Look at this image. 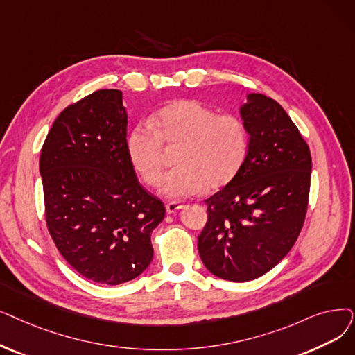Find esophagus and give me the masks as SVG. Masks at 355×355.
Segmentation results:
<instances>
[{
	"label": "esophagus",
	"mask_w": 355,
	"mask_h": 355,
	"mask_svg": "<svg viewBox=\"0 0 355 355\" xmlns=\"http://www.w3.org/2000/svg\"><path fill=\"white\" fill-rule=\"evenodd\" d=\"M165 209H166V213L174 214V213H177L180 209H182V205H181L180 202H171V203H168V205L165 206Z\"/></svg>",
	"instance_id": "esophagus-1"
}]
</instances>
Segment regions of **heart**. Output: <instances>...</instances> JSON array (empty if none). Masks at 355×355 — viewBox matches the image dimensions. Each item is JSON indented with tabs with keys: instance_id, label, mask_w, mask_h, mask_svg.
<instances>
[{
	"instance_id": "heart-1",
	"label": "heart",
	"mask_w": 355,
	"mask_h": 355,
	"mask_svg": "<svg viewBox=\"0 0 355 355\" xmlns=\"http://www.w3.org/2000/svg\"><path fill=\"white\" fill-rule=\"evenodd\" d=\"M149 126H136L126 137V153L136 174L148 186L162 177L164 147L180 146L177 169L168 173L159 193L186 198L220 189L232 180L248 150V130L241 117L218 114L194 100L169 104L152 117Z\"/></svg>"
}]
</instances>
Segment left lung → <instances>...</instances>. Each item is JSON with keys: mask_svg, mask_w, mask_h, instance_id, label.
<instances>
[{"mask_svg": "<svg viewBox=\"0 0 355 355\" xmlns=\"http://www.w3.org/2000/svg\"><path fill=\"white\" fill-rule=\"evenodd\" d=\"M241 117L250 135L236 175L206 200L198 235L206 268L227 282H250L274 268L295 245L311 190V150L283 107L248 94Z\"/></svg>", "mask_w": 355, "mask_h": 355, "instance_id": "8db88e82", "label": "left lung"}]
</instances>
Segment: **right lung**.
Masks as SVG:
<instances>
[{"instance_id":"obj_1","label":"right lung","mask_w":355,"mask_h":355,"mask_svg":"<svg viewBox=\"0 0 355 355\" xmlns=\"http://www.w3.org/2000/svg\"><path fill=\"white\" fill-rule=\"evenodd\" d=\"M128 114L119 89H98L58 116L42 146L46 225L67 263L116 286L150 264L161 200L136 178L126 153Z\"/></svg>"}]
</instances>
